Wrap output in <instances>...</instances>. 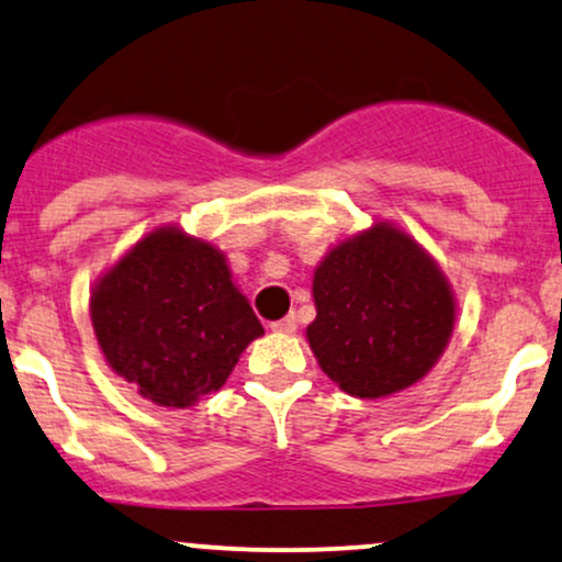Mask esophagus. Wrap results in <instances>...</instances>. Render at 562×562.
I'll return each instance as SVG.
<instances>
[{
	"label": "esophagus",
	"mask_w": 562,
	"mask_h": 562,
	"mask_svg": "<svg viewBox=\"0 0 562 562\" xmlns=\"http://www.w3.org/2000/svg\"><path fill=\"white\" fill-rule=\"evenodd\" d=\"M269 327H272L274 333L290 335V333H295V327H299V325H295V317H293V314H290V317H282V319L272 322V325H269Z\"/></svg>",
	"instance_id": "obj_1"
}]
</instances>
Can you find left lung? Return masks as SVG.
<instances>
[{"label":"left lung","instance_id":"1","mask_svg":"<svg viewBox=\"0 0 562 562\" xmlns=\"http://www.w3.org/2000/svg\"><path fill=\"white\" fill-rule=\"evenodd\" d=\"M312 295L317 319L306 327L308 346L322 372L357 398L420 383L454 330L447 274L391 222L333 245L314 269Z\"/></svg>","mask_w":562,"mask_h":562}]
</instances>
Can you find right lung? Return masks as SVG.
I'll return each instance as SVG.
<instances>
[{
	"instance_id": "add662e5",
	"label": "right lung",
	"mask_w": 562,
	"mask_h": 562,
	"mask_svg": "<svg viewBox=\"0 0 562 562\" xmlns=\"http://www.w3.org/2000/svg\"><path fill=\"white\" fill-rule=\"evenodd\" d=\"M89 317L102 357L139 396L187 409L227 383L263 327L232 282L227 256L158 227L100 274Z\"/></svg>"
}]
</instances>
